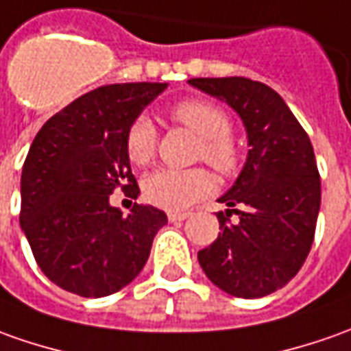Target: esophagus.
<instances>
[{
    "label": "esophagus",
    "mask_w": 351,
    "mask_h": 351,
    "mask_svg": "<svg viewBox=\"0 0 351 351\" xmlns=\"http://www.w3.org/2000/svg\"><path fill=\"white\" fill-rule=\"evenodd\" d=\"M169 221H171V223H180V221H184V219H188V217H190V213H176V211H171V213H169Z\"/></svg>",
    "instance_id": "obj_1"
}]
</instances>
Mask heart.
<instances>
[{"instance_id":"1","label":"heart","mask_w":351,"mask_h":351,"mask_svg":"<svg viewBox=\"0 0 351 351\" xmlns=\"http://www.w3.org/2000/svg\"><path fill=\"white\" fill-rule=\"evenodd\" d=\"M171 117L199 136L195 157L206 161L217 173L234 175L242 161L240 147L232 138L230 117L221 106L207 99H182L171 107ZM157 147V130L145 115L136 117L126 130L125 149L134 165H147ZM213 190V178L206 169H159L145 176L144 197L169 211L186 209Z\"/></svg>"}]
</instances>
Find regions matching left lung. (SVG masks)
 Returning a JSON list of instances; mask_svg holds the SVG:
<instances>
[{"label":"left lung","instance_id":"1","mask_svg":"<svg viewBox=\"0 0 351 351\" xmlns=\"http://www.w3.org/2000/svg\"><path fill=\"white\" fill-rule=\"evenodd\" d=\"M202 92L226 101L244 121L247 161L219 202L221 230L197 252L207 278L236 298H263L302 269L315 238L321 176L304 126L273 88L244 76L190 78ZM234 210L236 223L228 217Z\"/></svg>","mask_w":351,"mask_h":351}]
</instances>
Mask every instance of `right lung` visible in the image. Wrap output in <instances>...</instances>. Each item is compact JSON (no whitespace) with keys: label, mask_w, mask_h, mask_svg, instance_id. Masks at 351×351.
<instances>
[{"label":"right lung","mask_w":351,"mask_h":351,"mask_svg":"<svg viewBox=\"0 0 351 351\" xmlns=\"http://www.w3.org/2000/svg\"><path fill=\"white\" fill-rule=\"evenodd\" d=\"M167 88L161 82L99 86L51 117L23 165L21 226L38 267L53 285L104 298L144 269L167 215L134 204L128 215L109 204L121 188H140L126 156V130Z\"/></svg>","instance_id":"right-lung-1"}]
</instances>
